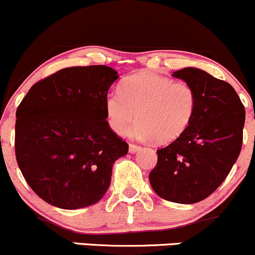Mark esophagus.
<instances>
[{
	"mask_svg": "<svg viewBox=\"0 0 255 255\" xmlns=\"http://www.w3.org/2000/svg\"><path fill=\"white\" fill-rule=\"evenodd\" d=\"M140 150H141V146L135 145V143H130V145H128V152L130 153H136Z\"/></svg>",
	"mask_w": 255,
	"mask_h": 255,
	"instance_id": "34e87169",
	"label": "esophagus"
}]
</instances>
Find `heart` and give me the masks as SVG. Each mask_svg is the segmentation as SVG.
<instances>
[{"label":"heart","instance_id":"b5f03b06","mask_svg":"<svg viewBox=\"0 0 255 255\" xmlns=\"http://www.w3.org/2000/svg\"><path fill=\"white\" fill-rule=\"evenodd\" d=\"M109 128L118 135L127 132L136 140L167 143L185 132L196 112V93L186 82H172L155 73L128 77L118 93L104 103Z\"/></svg>","mask_w":255,"mask_h":255}]
</instances>
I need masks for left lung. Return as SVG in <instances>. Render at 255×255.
Instances as JSON below:
<instances>
[{"label":"left lung","mask_w":255,"mask_h":255,"mask_svg":"<svg viewBox=\"0 0 255 255\" xmlns=\"http://www.w3.org/2000/svg\"><path fill=\"white\" fill-rule=\"evenodd\" d=\"M193 88L196 112L185 132L157 150L150 185L161 198L191 205L213 193L238 158L246 110L231 84L198 68L172 74Z\"/></svg>","instance_id":"1"}]
</instances>
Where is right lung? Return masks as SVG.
<instances>
[{"instance_id":"1","label":"right lung","mask_w":255,"mask_h":255,"mask_svg":"<svg viewBox=\"0 0 255 255\" xmlns=\"http://www.w3.org/2000/svg\"><path fill=\"white\" fill-rule=\"evenodd\" d=\"M119 78L107 65L64 68L36 83L16 112L17 163L49 205L78 210L99 202L128 146L109 128L104 103Z\"/></svg>"}]
</instances>
